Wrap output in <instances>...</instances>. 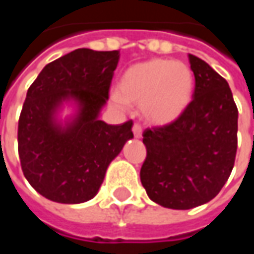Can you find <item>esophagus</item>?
Wrapping results in <instances>:
<instances>
[{"label":"esophagus","mask_w":254,"mask_h":254,"mask_svg":"<svg viewBox=\"0 0 254 254\" xmlns=\"http://www.w3.org/2000/svg\"><path fill=\"white\" fill-rule=\"evenodd\" d=\"M132 130L136 139H140V137H141V134H143V129H141V127H140L139 124H134L132 127Z\"/></svg>","instance_id":"esophagus-1"}]
</instances>
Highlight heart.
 <instances>
[{"label": "heart", "mask_w": 254, "mask_h": 254, "mask_svg": "<svg viewBox=\"0 0 254 254\" xmlns=\"http://www.w3.org/2000/svg\"><path fill=\"white\" fill-rule=\"evenodd\" d=\"M194 93L190 65L170 59H151L130 65L110 100L118 110L140 103V113L154 125H168L187 110Z\"/></svg>", "instance_id": "obj_1"}]
</instances>
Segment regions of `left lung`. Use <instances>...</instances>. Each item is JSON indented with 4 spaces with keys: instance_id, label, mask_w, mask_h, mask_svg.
I'll list each match as a JSON object with an SVG mask.
<instances>
[{
    "instance_id": "1",
    "label": "left lung",
    "mask_w": 254,
    "mask_h": 254,
    "mask_svg": "<svg viewBox=\"0 0 254 254\" xmlns=\"http://www.w3.org/2000/svg\"><path fill=\"white\" fill-rule=\"evenodd\" d=\"M195 77L192 100L176 121L147 129L140 180L158 205L187 210L213 199L237 155L238 109L224 78L189 55Z\"/></svg>"
}]
</instances>
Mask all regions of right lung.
<instances>
[{
  "instance_id": "obj_1",
  "label": "right lung",
  "mask_w": 254,
  "mask_h": 254,
  "mask_svg": "<svg viewBox=\"0 0 254 254\" xmlns=\"http://www.w3.org/2000/svg\"><path fill=\"white\" fill-rule=\"evenodd\" d=\"M118 60V51L75 49L45 65L28 88L17 127L19 158L31 187L51 201L92 199L133 137L132 121L109 125L99 118ZM64 104L73 114L62 120Z\"/></svg>"
}]
</instances>
